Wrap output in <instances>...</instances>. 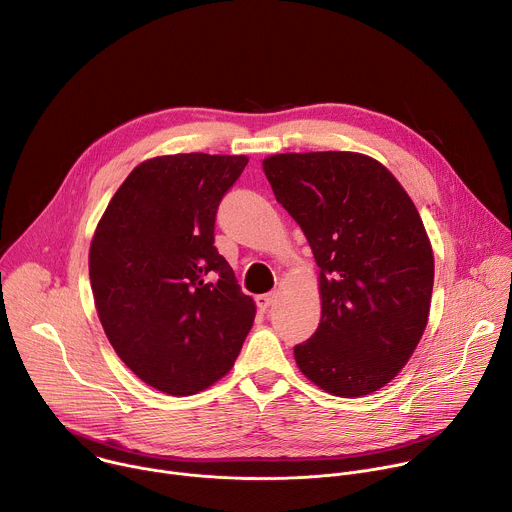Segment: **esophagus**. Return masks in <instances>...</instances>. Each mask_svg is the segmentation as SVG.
<instances>
[{
	"instance_id": "1",
	"label": "esophagus",
	"mask_w": 512,
	"mask_h": 512,
	"mask_svg": "<svg viewBox=\"0 0 512 512\" xmlns=\"http://www.w3.org/2000/svg\"><path fill=\"white\" fill-rule=\"evenodd\" d=\"M273 302H275V294H261V296L255 298V304H257V308H259L261 312L269 310V308L273 306Z\"/></svg>"
}]
</instances>
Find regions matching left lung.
Segmentation results:
<instances>
[{
  "label": "left lung",
  "mask_w": 512,
  "mask_h": 512,
  "mask_svg": "<svg viewBox=\"0 0 512 512\" xmlns=\"http://www.w3.org/2000/svg\"><path fill=\"white\" fill-rule=\"evenodd\" d=\"M263 170L320 267L322 318L294 346L300 371L338 397L385 387L431 304L433 253L415 204L383 164L354 152L277 154Z\"/></svg>",
  "instance_id": "left-lung-1"
}]
</instances>
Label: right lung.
Segmentation results:
<instances>
[{
	"instance_id": "obj_1",
	"label": "right lung",
	"mask_w": 512,
	"mask_h": 512,
	"mask_svg": "<svg viewBox=\"0 0 512 512\" xmlns=\"http://www.w3.org/2000/svg\"><path fill=\"white\" fill-rule=\"evenodd\" d=\"M245 156L176 154L139 164L111 198L89 253L103 330L127 367L168 395L198 393L235 364L255 320L214 247Z\"/></svg>"
}]
</instances>
